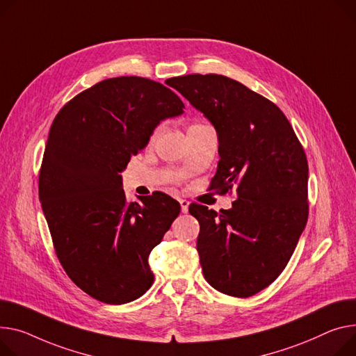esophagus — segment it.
<instances>
[{"label": "esophagus", "mask_w": 356, "mask_h": 356, "mask_svg": "<svg viewBox=\"0 0 356 356\" xmlns=\"http://www.w3.org/2000/svg\"><path fill=\"white\" fill-rule=\"evenodd\" d=\"M179 203H180L181 211H183V213H187V210H188V202H187L186 199H180V200H179Z\"/></svg>", "instance_id": "esophagus-1"}]
</instances>
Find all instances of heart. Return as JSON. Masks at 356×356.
Returning a JSON list of instances; mask_svg holds the SVG:
<instances>
[{"mask_svg": "<svg viewBox=\"0 0 356 356\" xmlns=\"http://www.w3.org/2000/svg\"><path fill=\"white\" fill-rule=\"evenodd\" d=\"M159 130H160V129H156V130H154V133H153V137H156V136H157V133H159Z\"/></svg>", "mask_w": 356, "mask_h": 356, "instance_id": "1", "label": "heart"}]
</instances>
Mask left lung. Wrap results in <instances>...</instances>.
<instances>
[{
    "mask_svg": "<svg viewBox=\"0 0 356 356\" xmlns=\"http://www.w3.org/2000/svg\"><path fill=\"white\" fill-rule=\"evenodd\" d=\"M215 127L219 163L211 188L236 187L232 209L188 207L199 220L197 252L216 291L249 298L286 268L307 222V160L280 108L219 74L169 80Z\"/></svg>",
    "mask_w": 356,
    "mask_h": 356,
    "instance_id": "8db88e82",
    "label": "left lung"
}]
</instances>
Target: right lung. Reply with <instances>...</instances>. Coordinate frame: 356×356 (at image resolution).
<instances>
[{
  "label": "right lung",
  "mask_w": 356,
  "mask_h": 356,
  "mask_svg": "<svg viewBox=\"0 0 356 356\" xmlns=\"http://www.w3.org/2000/svg\"><path fill=\"white\" fill-rule=\"evenodd\" d=\"M176 92L143 77L107 79L56 115L38 193L65 273L108 305L136 300L153 285L149 254L180 204L156 192L127 202L122 172L165 118L181 115Z\"/></svg>",
  "instance_id": "obj_1"
}]
</instances>
